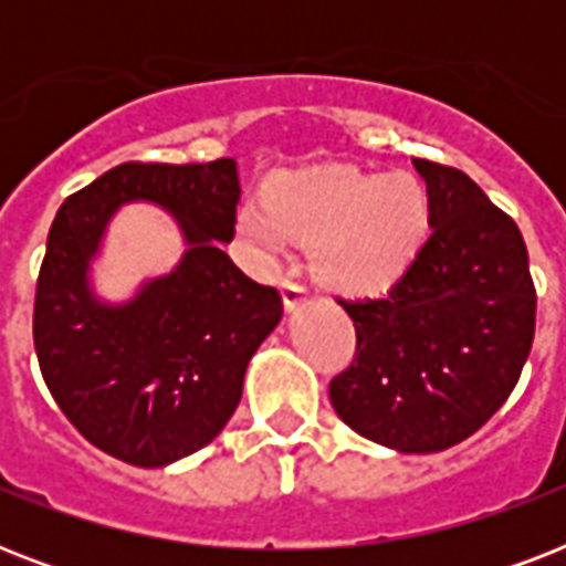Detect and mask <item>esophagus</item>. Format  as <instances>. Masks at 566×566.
Wrapping results in <instances>:
<instances>
[{"mask_svg":"<svg viewBox=\"0 0 566 566\" xmlns=\"http://www.w3.org/2000/svg\"><path fill=\"white\" fill-rule=\"evenodd\" d=\"M282 300H284V308L296 311V308H302L305 302H308V293H305V287H302V284L284 282L282 284Z\"/></svg>","mask_w":566,"mask_h":566,"instance_id":"obj_1","label":"esophagus"}]
</instances>
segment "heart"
<instances>
[{
	"label": "heart",
	"instance_id": "1",
	"mask_svg": "<svg viewBox=\"0 0 566 566\" xmlns=\"http://www.w3.org/2000/svg\"><path fill=\"white\" fill-rule=\"evenodd\" d=\"M238 238L258 255H273L284 238L308 243L311 273L349 296L394 287L426 249L431 196L411 172H364L326 164L279 172L261 205H243Z\"/></svg>",
	"mask_w": 566,
	"mask_h": 566
}]
</instances>
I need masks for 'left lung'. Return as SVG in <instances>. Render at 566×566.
<instances>
[{
  "mask_svg": "<svg viewBox=\"0 0 566 566\" xmlns=\"http://www.w3.org/2000/svg\"><path fill=\"white\" fill-rule=\"evenodd\" d=\"M431 238L385 296L340 300L355 358L332 378L337 417L396 452H440L500 411L535 340V284L517 222L470 176L413 161Z\"/></svg>",
  "mask_w": 566,
  "mask_h": 566,
  "instance_id": "obj_1",
  "label": "left lung"
}]
</instances>
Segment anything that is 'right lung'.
I'll list each match as a JSON object with an SVG mask.
<instances>
[{
    "instance_id": "1",
    "label": "right lung",
    "mask_w": 566,
    "mask_h": 566,
    "mask_svg": "<svg viewBox=\"0 0 566 566\" xmlns=\"http://www.w3.org/2000/svg\"><path fill=\"white\" fill-rule=\"evenodd\" d=\"M238 199L234 158L119 164L64 199L49 229L34 300L40 373L66 420L126 464L167 467L208 447L282 319L279 291L222 252ZM132 201L164 207L189 249L170 274L108 303L92 291L90 270L113 213Z\"/></svg>"
}]
</instances>
